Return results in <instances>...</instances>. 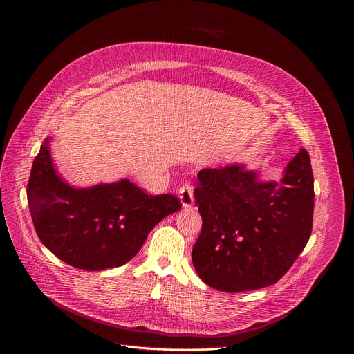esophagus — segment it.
Here are the masks:
<instances>
[{
	"instance_id": "obj_1",
	"label": "esophagus",
	"mask_w": 354,
	"mask_h": 354,
	"mask_svg": "<svg viewBox=\"0 0 354 354\" xmlns=\"http://www.w3.org/2000/svg\"><path fill=\"white\" fill-rule=\"evenodd\" d=\"M178 196H179V200L182 203V207L185 209H189L193 206L194 203V198H193V190L190 187V185H183L178 189Z\"/></svg>"
}]
</instances>
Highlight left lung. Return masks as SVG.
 <instances>
[{
    "label": "left lung",
    "instance_id": "8db88e82",
    "mask_svg": "<svg viewBox=\"0 0 354 354\" xmlns=\"http://www.w3.org/2000/svg\"><path fill=\"white\" fill-rule=\"evenodd\" d=\"M194 201L203 220L192 262L223 292L277 283L306 248L314 216V176L307 149L287 164L280 182L261 180L243 164L197 174Z\"/></svg>",
    "mask_w": 354,
    "mask_h": 354
}]
</instances>
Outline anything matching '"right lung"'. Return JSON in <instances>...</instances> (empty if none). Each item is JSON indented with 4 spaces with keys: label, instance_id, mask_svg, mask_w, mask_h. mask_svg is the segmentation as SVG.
Masks as SVG:
<instances>
[{
    "label": "right lung",
    "instance_id": "add662e5",
    "mask_svg": "<svg viewBox=\"0 0 354 354\" xmlns=\"http://www.w3.org/2000/svg\"><path fill=\"white\" fill-rule=\"evenodd\" d=\"M50 141L33 161L28 205L39 239L64 263L86 272L123 266L151 230L182 209L175 196L147 194L129 179L71 186L56 171Z\"/></svg>",
    "mask_w": 354,
    "mask_h": 354
}]
</instances>
